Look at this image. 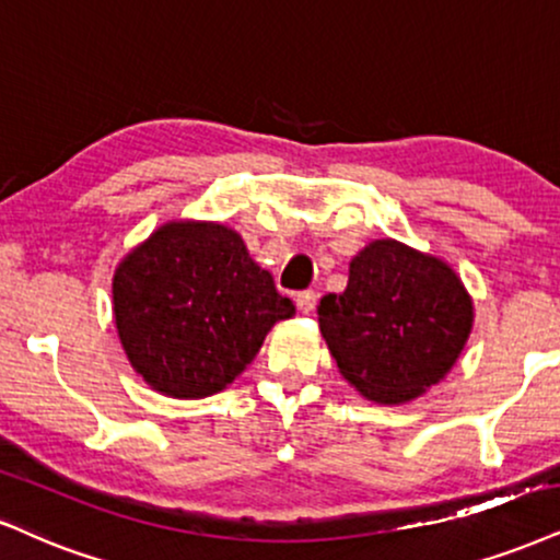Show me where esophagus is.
Here are the masks:
<instances>
[{"label": "esophagus", "instance_id": "1", "mask_svg": "<svg viewBox=\"0 0 560 560\" xmlns=\"http://www.w3.org/2000/svg\"><path fill=\"white\" fill-rule=\"evenodd\" d=\"M295 306H299L301 314H312L316 308V293L314 291H303L295 295Z\"/></svg>", "mask_w": 560, "mask_h": 560}]
</instances>
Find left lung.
Segmentation results:
<instances>
[{"label":"left lung","mask_w":560,"mask_h":560,"mask_svg":"<svg viewBox=\"0 0 560 560\" xmlns=\"http://www.w3.org/2000/svg\"><path fill=\"white\" fill-rule=\"evenodd\" d=\"M472 295L454 267L395 238L350 259L348 288L319 303V329L358 395L407 405L444 382L470 340Z\"/></svg>","instance_id":"8db88e82"}]
</instances>
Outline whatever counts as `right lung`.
Here are the masks:
<instances>
[{"label": "right lung", "instance_id": "obj_1", "mask_svg": "<svg viewBox=\"0 0 560 560\" xmlns=\"http://www.w3.org/2000/svg\"><path fill=\"white\" fill-rule=\"evenodd\" d=\"M114 322L132 369L174 399L223 392L295 306L215 220H168L116 265Z\"/></svg>", "mask_w": 560, "mask_h": 560}]
</instances>
